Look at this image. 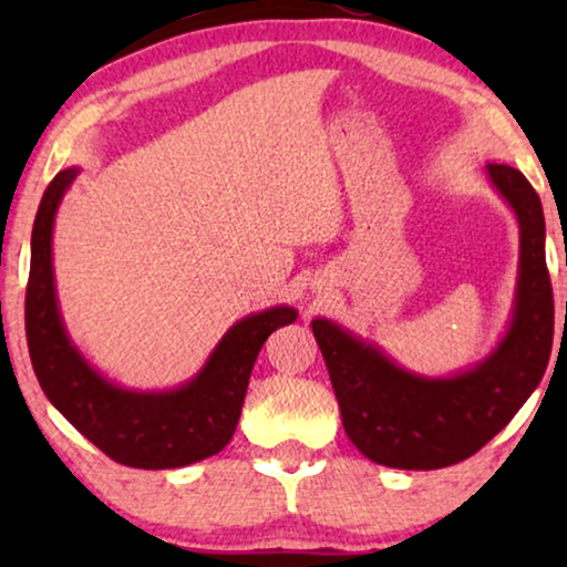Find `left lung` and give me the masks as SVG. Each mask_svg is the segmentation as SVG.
I'll list each match as a JSON object with an SVG mask.
<instances>
[{
  "instance_id": "8db88e82",
  "label": "left lung",
  "mask_w": 567,
  "mask_h": 567,
  "mask_svg": "<svg viewBox=\"0 0 567 567\" xmlns=\"http://www.w3.org/2000/svg\"><path fill=\"white\" fill-rule=\"evenodd\" d=\"M485 169L518 221L514 309L491 353L452 374L429 377L405 369L374 340L336 320H312L348 439L367 460L384 467L439 470L467 460L506 429L545 377L555 305L542 200L518 169Z\"/></svg>"
}]
</instances>
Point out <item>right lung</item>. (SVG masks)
Wrapping results in <instances>:
<instances>
[{
	"label": "right lung",
	"mask_w": 567,
	"mask_h": 567,
	"mask_svg": "<svg viewBox=\"0 0 567 567\" xmlns=\"http://www.w3.org/2000/svg\"><path fill=\"white\" fill-rule=\"evenodd\" d=\"M80 175L66 167L38 206L30 237L25 330L30 361L51 405L111 460L138 470H175L219 454L235 436L250 374L262 343L297 309L278 305L237 320L183 384L134 390L92 367L69 336L53 274V224Z\"/></svg>",
	"instance_id": "obj_1"
}]
</instances>
